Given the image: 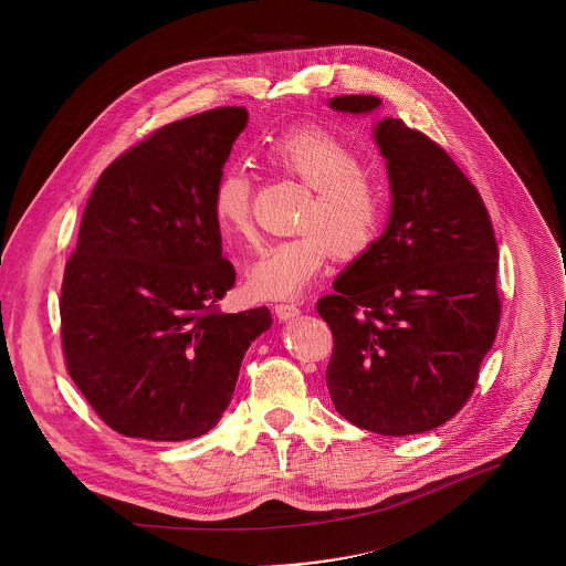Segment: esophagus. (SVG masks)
<instances>
[{
  "mask_svg": "<svg viewBox=\"0 0 566 566\" xmlns=\"http://www.w3.org/2000/svg\"><path fill=\"white\" fill-rule=\"evenodd\" d=\"M298 314H301V310L296 307L295 303H277L275 305V316L280 321H293Z\"/></svg>",
  "mask_w": 566,
  "mask_h": 566,
  "instance_id": "34e87169",
  "label": "esophagus"
}]
</instances>
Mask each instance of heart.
Instances as JSON below:
<instances>
[{
  "mask_svg": "<svg viewBox=\"0 0 566 566\" xmlns=\"http://www.w3.org/2000/svg\"><path fill=\"white\" fill-rule=\"evenodd\" d=\"M265 159L305 185L310 197L296 220L301 233L263 252L248 270V289L259 298H293L321 275L333 250L342 259H352L376 242L386 218V197L363 171L358 150L321 127L275 135L265 148ZM212 214L224 238L252 240V182L243 167L220 174Z\"/></svg>",
  "mask_w": 566,
  "mask_h": 566,
  "instance_id": "heart-1",
  "label": "heart"
}]
</instances>
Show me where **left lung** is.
Listing matches in <instances>:
<instances>
[{
	"mask_svg": "<svg viewBox=\"0 0 566 566\" xmlns=\"http://www.w3.org/2000/svg\"><path fill=\"white\" fill-rule=\"evenodd\" d=\"M328 106L367 114L381 102ZM374 135L390 220L316 307L335 342L326 388L339 416L403 437L441 427L473 395L501 321L499 248L480 192L439 144L388 116Z\"/></svg>",
	"mask_w": 566,
	"mask_h": 566,
	"instance_id": "1",
	"label": "left lung"
}]
</instances>
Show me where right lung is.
I'll list each match as a JSON object with an SVG mask.
<instances>
[{"label": "right lung", "mask_w": 566, "mask_h": 566, "mask_svg": "<svg viewBox=\"0 0 566 566\" xmlns=\"http://www.w3.org/2000/svg\"><path fill=\"white\" fill-rule=\"evenodd\" d=\"M248 109L169 123L99 176L61 286L67 371L95 413L125 437L187 441L231 403L243 354L271 326L268 307L222 314L235 284L212 195Z\"/></svg>", "instance_id": "right-lung-1"}]
</instances>
